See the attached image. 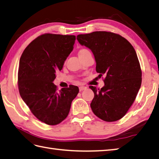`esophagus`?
<instances>
[{"label": "esophagus", "mask_w": 159, "mask_h": 159, "mask_svg": "<svg viewBox=\"0 0 159 159\" xmlns=\"http://www.w3.org/2000/svg\"><path fill=\"white\" fill-rule=\"evenodd\" d=\"M86 89H87V87H85V86H80L79 87L80 91H83V90Z\"/></svg>", "instance_id": "obj_1"}]
</instances>
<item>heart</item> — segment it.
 Wrapping results in <instances>:
<instances>
[{"label": "heart", "mask_w": 159, "mask_h": 159, "mask_svg": "<svg viewBox=\"0 0 159 159\" xmlns=\"http://www.w3.org/2000/svg\"><path fill=\"white\" fill-rule=\"evenodd\" d=\"M88 52H89V51L88 50V49H80V50L79 51V55H82V54H85V53Z\"/></svg>", "instance_id": "heart-1"}]
</instances>
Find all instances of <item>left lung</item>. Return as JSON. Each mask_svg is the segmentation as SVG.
Here are the masks:
<instances>
[{
    "mask_svg": "<svg viewBox=\"0 0 159 159\" xmlns=\"http://www.w3.org/2000/svg\"><path fill=\"white\" fill-rule=\"evenodd\" d=\"M76 39L94 56L96 72L104 75V87L89 86L94 93L92 111L107 122L120 119L134 101L142 81L139 59L128 40L117 34L94 32Z\"/></svg>",
    "mask_w": 159,
    "mask_h": 159,
    "instance_id": "8db88e82",
    "label": "left lung"
}]
</instances>
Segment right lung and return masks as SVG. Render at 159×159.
Segmentation results:
<instances>
[{
	"mask_svg": "<svg viewBox=\"0 0 159 159\" xmlns=\"http://www.w3.org/2000/svg\"><path fill=\"white\" fill-rule=\"evenodd\" d=\"M76 36L45 34L25 49L19 61L18 85L22 99L39 120L55 125L66 119L79 92L70 85L57 91L53 81L72 52Z\"/></svg>",
	"mask_w": 159,
	"mask_h": 159,
	"instance_id": "obj_1",
	"label": "right lung"
}]
</instances>
